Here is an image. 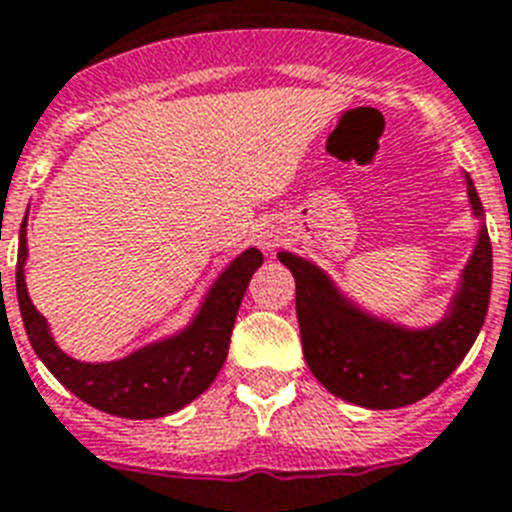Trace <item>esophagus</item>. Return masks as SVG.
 <instances>
[{"label":"esophagus","mask_w":512,"mask_h":512,"mask_svg":"<svg viewBox=\"0 0 512 512\" xmlns=\"http://www.w3.org/2000/svg\"><path fill=\"white\" fill-rule=\"evenodd\" d=\"M282 235H285V232H282L280 222L266 219V222L259 225V230H256V243H259V248H264L266 253H272L274 248L282 243Z\"/></svg>","instance_id":"obj_1"}]
</instances>
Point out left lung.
Listing matches in <instances>:
<instances>
[{
    "mask_svg": "<svg viewBox=\"0 0 512 512\" xmlns=\"http://www.w3.org/2000/svg\"><path fill=\"white\" fill-rule=\"evenodd\" d=\"M468 201L484 217L471 177ZM295 277V311L308 369L332 395L361 408L390 411L426 398L466 358L487 319L492 293V243L481 225L447 314L426 329L384 322L345 298L311 261L280 251Z\"/></svg>",
    "mask_w": 512,
    "mask_h": 512,
    "instance_id": "left-lung-1",
    "label": "left lung"
}]
</instances>
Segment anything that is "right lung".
Masks as SVG:
<instances>
[{"mask_svg":"<svg viewBox=\"0 0 512 512\" xmlns=\"http://www.w3.org/2000/svg\"><path fill=\"white\" fill-rule=\"evenodd\" d=\"M25 225H28V211L20 225L18 274H15L20 314L36 356L67 390L78 395L83 403L120 418L167 416L209 390V384L214 382L227 358L235 316L248 282L253 272L264 264L259 248L243 251L219 274L198 308L196 319L183 332L151 342L120 361L83 363L57 348L49 324L28 298L23 274L25 256H28Z\"/></svg>","mask_w":512,"mask_h":512,"instance_id":"right-lung-1","label":"right lung"}]
</instances>
